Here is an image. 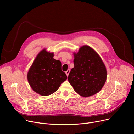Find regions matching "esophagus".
<instances>
[{
	"label": "esophagus",
	"instance_id": "34e87169",
	"mask_svg": "<svg viewBox=\"0 0 134 134\" xmlns=\"http://www.w3.org/2000/svg\"><path fill=\"white\" fill-rule=\"evenodd\" d=\"M69 72H70V69H68V70L65 72V73H66V75H67V76H68Z\"/></svg>",
	"mask_w": 134,
	"mask_h": 134
}]
</instances>
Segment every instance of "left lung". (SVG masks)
Segmentation results:
<instances>
[{
  "label": "left lung",
  "mask_w": 134,
  "mask_h": 134,
  "mask_svg": "<svg viewBox=\"0 0 134 134\" xmlns=\"http://www.w3.org/2000/svg\"><path fill=\"white\" fill-rule=\"evenodd\" d=\"M74 67L68 80L75 91L88 97L98 93L107 80V69L98 53L88 46L81 47L74 53Z\"/></svg>",
  "instance_id": "left-lung-1"
}]
</instances>
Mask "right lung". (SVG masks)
Wrapping results in <instances>:
<instances>
[{
  "label": "right lung",
  "mask_w": 134,
  "mask_h": 134,
  "mask_svg": "<svg viewBox=\"0 0 134 134\" xmlns=\"http://www.w3.org/2000/svg\"><path fill=\"white\" fill-rule=\"evenodd\" d=\"M53 52L44 49L37 55L27 74L32 90L42 96H48L58 90L67 79L62 70V63L53 58Z\"/></svg>",
  "instance_id": "add662e5"
}]
</instances>
